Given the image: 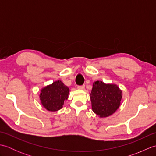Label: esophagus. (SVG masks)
Returning a JSON list of instances; mask_svg holds the SVG:
<instances>
[{
	"instance_id": "esophagus-1",
	"label": "esophagus",
	"mask_w": 156,
	"mask_h": 156,
	"mask_svg": "<svg viewBox=\"0 0 156 156\" xmlns=\"http://www.w3.org/2000/svg\"><path fill=\"white\" fill-rule=\"evenodd\" d=\"M85 86L84 85H81V86H78V89H79V90H83V89L84 88Z\"/></svg>"
}]
</instances>
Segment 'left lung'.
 Returning <instances> with one entry per match:
<instances>
[{
  "label": "left lung",
  "mask_w": 156,
  "mask_h": 156,
  "mask_svg": "<svg viewBox=\"0 0 156 156\" xmlns=\"http://www.w3.org/2000/svg\"><path fill=\"white\" fill-rule=\"evenodd\" d=\"M90 93L92 111L100 117H107L119 108L122 92L116 84L96 81Z\"/></svg>",
  "instance_id": "left-lung-1"
}]
</instances>
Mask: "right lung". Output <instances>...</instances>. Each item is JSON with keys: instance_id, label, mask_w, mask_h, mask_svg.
I'll use <instances>...</instances> for the list:
<instances>
[{"instance_id": "obj_1", "label": "right lung", "mask_w": 156, "mask_h": 156, "mask_svg": "<svg viewBox=\"0 0 156 156\" xmlns=\"http://www.w3.org/2000/svg\"><path fill=\"white\" fill-rule=\"evenodd\" d=\"M69 88L60 80L55 81L42 88L39 95L42 105L49 111H56L62 108L64 101L68 99Z\"/></svg>"}]
</instances>
